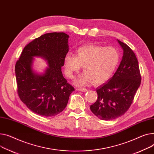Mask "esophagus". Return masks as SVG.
I'll use <instances>...</instances> for the list:
<instances>
[{
	"label": "esophagus",
	"instance_id": "34e87169",
	"mask_svg": "<svg viewBox=\"0 0 154 154\" xmlns=\"http://www.w3.org/2000/svg\"><path fill=\"white\" fill-rule=\"evenodd\" d=\"M78 90L80 91H87V88H78Z\"/></svg>",
	"mask_w": 154,
	"mask_h": 154
}]
</instances>
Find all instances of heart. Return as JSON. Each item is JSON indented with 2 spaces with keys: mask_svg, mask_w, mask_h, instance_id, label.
Returning <instances> with one entry per match:
<instances>
[{
  "mask_svg": "<svg viewBox=\"0 0 154 154\" xmlns=\"http://www.w3.org/2000/svg\"><path fill=\"white\" fill-rule=\"evenodd\" d=\"M119 60L120 53L115 47L84 45L77 49L75 56L68 54L65 56L64 72L67 77L72 79L83 66L84 72L74 80V84L83 86L91 81L101 84L113 74Z\"/></svg>",
  "mask_w": 154,
  "mask_h": 154,
  "instance_id": "obj_1",
  "label": "heart"
}]
</instances>
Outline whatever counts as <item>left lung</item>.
<instances>
[{"label": "left lung", "mask_w": 154, "mask_h": 154, "mask_svg": "<svg viewBox=\"0 0 154 154\" xmlns=\"http://www.w3.org/2000/svg\"><path fill=\"white\" fill-rule=\"evenodd\" d=\"M118 40L123 56L114 75L97 88V101L90 105L93 113L102 120H111L123 115L132 103L141 76L137 57L125 43Z\"/></svg>", "instance_id": "1"}]
</instances>
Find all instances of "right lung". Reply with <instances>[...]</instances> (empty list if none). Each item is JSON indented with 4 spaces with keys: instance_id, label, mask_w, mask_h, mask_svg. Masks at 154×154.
Segmentation results:
<instances>
[{
    "instance_id": "1",
    "label": "right lung",
    "mask_w": 154,
    "mask_h": 154,
    "mask_svg": "<svg viewBox=\"0 0 154 154\" xmlns=\"http://www.w3.org/2000/svg\"><path fill=\"white\" fill-rule=\"evenodd\" d=\"M65 33H49L35 39L23 49L15 64L18 94L22 101L37 115L54 116L66 107L74 88L63 77L61 67L69 51ZM35 57L47 62L44 72L37 73L32 66Z\"/></svg>"
}]
</instances>
